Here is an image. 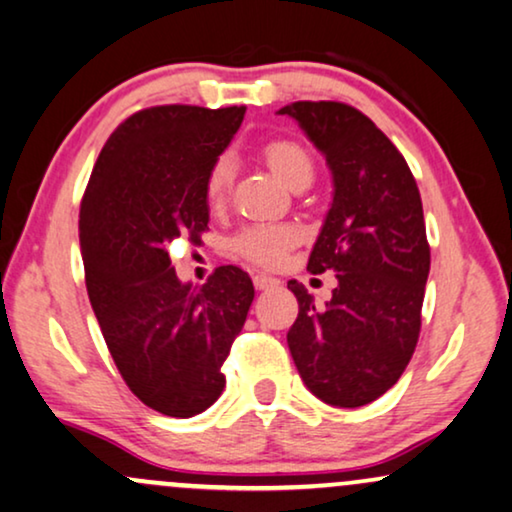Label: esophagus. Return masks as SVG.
I'll use <instances>...</instances> for the list:
<instances>
[{
    "label": "esophagus",
    "instance_id": "34e87169",
    "mask_svg": "<svg viewBox=\"0 0 512 512\" xmlns=\"http://www.w3.org/2000/svg\"><path fill=\"white\" fill-rule=\"evenodd\" d=\"M252 283H255V288L257 290H274V288H278V278H274V276H267V274H255L252 276Z\"/></svg>",
    "mask_w": 512,
    "mask_h": 512
}]
</instances>
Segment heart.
Segmentation results:
<instances>
[{
  "mask_svg": "<svg viewBox=\"0 0 512 512\" xmlns=\"http://www.w3.org/2000/svg\"><path fill=\"white\" fill-rule=\"evenodd\" d=\"M262 156L271 168V173L285 187L297 185L302 180L311 182L313 159L306 152V147L299 145V142L288 138L271 140L262 147ZM231 180H234V168H231V161L227 156H220V159L210 163L206 180H203V196H206V203L210 208H220L227 201ZM295 241V229L288 227V224H255V227L243 229L234 238L231 248L243 260L262 264V267H274V264L283 260V255L295 245Z\"/></svg>",
  "mask_w": 512,
  "mask_h": 512,
  "instance_id": "b5f03b06",
  "label": "heart"
}]
</instances>
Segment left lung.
<instances>
[{"label": "left lung", "mask_w": 512, "mask_h": 512, "mask_svg": "<svg viewBox=\"0 0 512 512\" xmlns=\"http://www.w3.org/2000/svg\"><path fill=\"white\" fill-rule=\"evenodd\" d=\"M325 154L335 194L309 257L311 274L335 271L323 309L288 281L299 313L288 346L299 377L335 407H363L405 372L421 332L431 248L417 180L405 156L356 107L299 100L278 109Z\"/></svg>", "instance_id": "1"}]
</instances>
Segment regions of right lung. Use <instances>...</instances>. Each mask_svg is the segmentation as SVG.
Returning a JSON list of instances; mask_svg holds the SVG:
<instances>
[{
  "instance_id": "obj_1",
  "label": "right lung",
  "mask_w": 512,
  "mask_h": 512,
  "mask_svg": "<svg viewBox=\"0 0 512 512\" xmlns=\"http://www.w3.org/2000/svg\"><path fill=\"white\" fill-rule=\"evenodd\" d=\"M243 114V105L140 109L109 135L81 199L86 290L102 337L126 386L166 417H194L220 398L222 363L255 297L231 264L201 288L180 283L166 250L208 229L203 180Z\"/></svg>"
}]
</instances>
